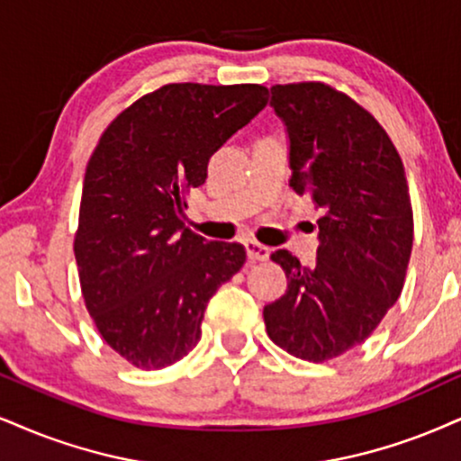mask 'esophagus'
<instances>
[{"label": "esophagus", "instance_id": "1", "mask_svg": "<svg viewBox=\"0 0 461 461\" xmlns=\"http://www.w3.org/2000/svg\"><path fill=\"white\" fill-rule=\"evenodd\" d=\"M246 252H248V258L252 260V263H258V260H267V258H269L271 249L267 248V246H263V243L248 240V241H246Z\"/></svg>", "mask_w": 461, "mask_h": 461}]
</instances>
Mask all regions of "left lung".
Here are the masks:
<instances>
[{"mask_svg":"<svg viewBox=\"0 0 461 461\" xmlns=\"http://www.w3.org/2000/svg\"><path fill=\"white\" fill-rule=\"evenodd\" d=\"M271 106L291 139L293 190L321 212V246L312 269L288 249L271 254L288 288L265 305L267 335L322 363L366 342L402 294L411 194L393 140L350 95L322 81L274 85Z\"/></svg>","mask_w":461,"mask_h":461,"instance_id":"obj_1","label":"left lung"}]
</instances>
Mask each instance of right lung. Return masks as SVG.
<instances>
[{"label": "right lung", "mask_w": 461, "mask_h": 461, "mask_svg": "<svg viewBox=\"0 0 461 461\" xmlns=\"http://www.w3.org/2000/svg\"><path fill=\"white\" fill-rule=\"evenodd\" d=\"M257 83H168L100 136L83 181L74 257L102 339L140 369H162L201 339L209 299L246 263L240 243L185 229L187 194L209 158L265 109Z\"/></svg>", "instance_id": "right-lung-1"}]
</instances>
